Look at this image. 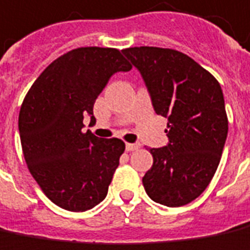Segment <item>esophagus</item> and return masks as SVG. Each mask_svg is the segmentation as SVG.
<instances>
[{
	"label": "esophagus",
	"instance_id": "34e87169",
	"mask_svg": "<svg viewBox=\"0 0 250 250\" xmlns=\"http://www.w3.org/2000/svg\"><path fill=\"white\" fill-rule=\"evenodd\" d=\"M125 148H126V151H135L137 148H140V145L139 143H126Z\"/></svg>",
	"mask_w": 250,
	"mask_h": 250
}]
</instances>
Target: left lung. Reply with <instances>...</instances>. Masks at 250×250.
I'll use <instances>...</instances> for the list:
<instances>
[{"label":"left lung","mask_w":250,"mask_h":250,"mask_svg":"<svg viewBox=\"0 0 250 250\" xmlns=\"http://www.w3.org/2000/svg\"><path fill=\"white\" fill-rule=\"evenodd\" d=\"M124 55L140 71L154 110L168 118L169 145L150 148L147 195L165 207H183L210 183L229 132L222 86L208 70L182 52L135 46Z\"/></svg>","instance_id":"8db88e82"}]
</instances>
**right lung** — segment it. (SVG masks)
<instances>
[{
  "label": "right lung",
  "instance_id": "add662e5",
  "mask_svg": "<svg viewBox=\"0 0 250 250\" xmlns=\"http://www.w3.org/2000/svg\"><path fill=\"white\" fill-rule=\"evenodd\" d=\"M132 64L115 48L82 46L53 60L28 89L19 113L21 150L34 180L53 204L88 210L107 195L125 150L121 139L83 132V115L117 71Z\"/></svg>",
  "mask_w": 250,
  "mask_h": 250
}]
</instances>
